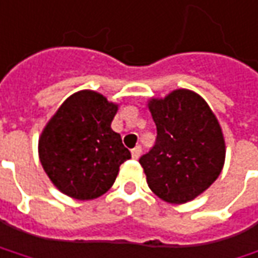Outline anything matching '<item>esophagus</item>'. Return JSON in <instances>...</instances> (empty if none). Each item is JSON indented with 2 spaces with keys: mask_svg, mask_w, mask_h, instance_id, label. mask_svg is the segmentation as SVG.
<instances>
[{
  "mask_svg": "<svg viewBox=\"0 0 258 258\" xmlns=\"http://www.w3.org/2000/svg\"><path fill=\"white\" fill-rule=\"evenodd\" d=\"M141 151H143V147L141 146H137L136 148H133V150H131L133 158H138V157H140V154H141Z\"/></svg>",
  "mask_w": 258,
  "mask_h": 258,
  "instance_id": "1",
  "label": "esophagus"
}]
</instances>
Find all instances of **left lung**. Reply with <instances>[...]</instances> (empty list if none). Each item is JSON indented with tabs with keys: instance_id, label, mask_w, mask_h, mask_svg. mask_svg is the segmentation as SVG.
<instances>
[{
	"instance_id": "8db88e82",
	"label": "left lung",
	"mask_w": 258,
	"mask_h": 258,
	"mask_svg": "<svg viewBox=\"0 0 258 258\" xmlns=\"http://www.w3.org/2000/svg\"><path fill=\"white\" fill-rule=\"evenodd\" d=\"M157 137L140 157L147 182L160 199L181 204L196 199L217 180L226 157L216 115L199 94L177 90L148 104Z\"/></svg>"
}]
</instances>
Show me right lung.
Wrapping results in <instances>:
<instances>
[{"mask_svg": "<svg viewBox=\"0 0 258 258\" xmlns=\"http://www.w3.org/2000/svg\"><path fill=\"white\" fill-rule=\"evenodd\" d=\"M117 105L101 94L68 97L40 138V161L58 190L77 200H93L110 190L120 165L131 158L111 130Z\"/></svg>", "mask_w": 258, "mask_h": 258, "instance_id": "add662e5", "label": "right lung"}]
</instances>
